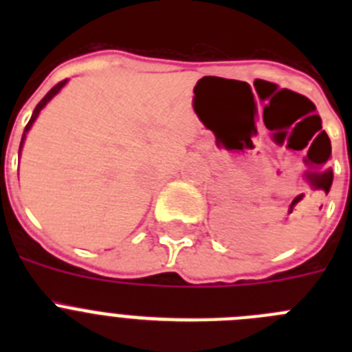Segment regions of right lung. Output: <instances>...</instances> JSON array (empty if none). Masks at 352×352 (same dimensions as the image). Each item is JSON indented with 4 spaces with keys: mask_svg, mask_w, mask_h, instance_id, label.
<instances>
[{
    "mask_svg": "<svg viewBox=\"0 0 352 352\" xmlns=\"http://www.w3.org/2000/svg\"><path fill=\"white\" fill-rule=\"evenodd\" d=\"M65 84H67V79H65V80H61V82H58V84H56L54 88H52V89H51V91H49V93H47V95L43 96L42 100H40V102H38V105H36V107H35V111H33V114H31V120H30V121H28V125H26V129H24V133H23V139H21V148H23V142H24V139H26V133H28V130H30V129H31V125H33V123H35V120H36V118H38L40 111H42V109H43V107H45V104H47V102H49V100H51V98H52V96H54V95H56V93H58V91H60V89H61V88H63ZM21 148H19V153H21Z\"/></svg>",
    "mask_w": 352,
    "mask_h": 352,
    "instance_id": "1",
    "label": "right lung"
}]
</instances>
